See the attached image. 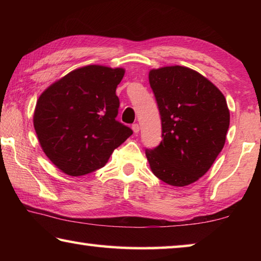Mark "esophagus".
<instances>
[{
  "label": "esophagus",
  "mask_w": 261,
  "mask_h": 261,
  "mask_svg": "<svg viewBox=\"0 0 261 261\" xmlns=\"http://www.w3.org/2000/svg\"><path fill=\"white\" fill-rule=\"evenodd\" d=\"M139 124H137V123H135V124H132V130H134L135 134H138L139 132Z\"/></svg>",
  "instance_id": "esophagus-1"
}]
</instances>
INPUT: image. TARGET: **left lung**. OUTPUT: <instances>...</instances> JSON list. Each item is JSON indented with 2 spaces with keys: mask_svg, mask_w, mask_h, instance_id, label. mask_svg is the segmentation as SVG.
Returning a JSON list of instances; mask_svg holds the SVG:
<instances>
[{
  "mask_svg": "<svg viewBox=\"0 0 261 261\" xmlns=\"http://www.w3.org/2000/svg\"><path fill=\"white\" fill-rule=\"evenodd\" d=\"M148 79L162 125L160 145L146 149L149 167L162 182L185 187L204 176L222 151L230 123L226 98L180 65L153 69Z\"/></svg>",
  "mask_w": 261,
  "mask_h": 261,
  "instance_id": "1",
  "label": "left lung"
}]
</instances>
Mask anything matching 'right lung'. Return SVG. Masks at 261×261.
Segmentation results:
<instances>
[{
    "mask_svg": "<svg viewBox=\"0 0 261 261\" xmlns=\"http://www.w3.org/2000/svg\"><path fill=\"white\" fill-rule=\"evenodd\" d=\"M125 70L87 65L42 92L33 124L48 159L70 176L90 174L107 163L132 130L116 121V87Z\"/></svg>",
    "mask_w": 261,
    "mask_h": 261,
    "instance_id": "1",
    "label": "right lung"
}]
</instances>
